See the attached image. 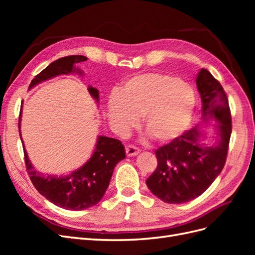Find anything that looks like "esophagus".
Returning a JSON list of instances; mask_svg holds the SVG:
<instances>
[{
	"mask_svg": "<svg viewBox=\"0 0 255 255\" xmlns=\"http://www.w3.org/2000/svg\"><path fill=\"white\" fill-rule=\"evenodd\" d=\"M126 152H127V155L128 156H135V155H137L138 153L140 152V150L138 149L137 146L129 144V145L126 146Z\"/></svg>",
	"mask_w": 255,
	"mask_h": 255,
	"instance_id": "esophagus-1",
	"label": "esophagus"
}]
</instances>
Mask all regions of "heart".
Segmentation results:
<instances>
[{"instance_id":"heart-1","label":"heart","mask_w":255,"mask_h":255,"mask_svg":"<svg viewBox=\"0 0 255 255\" xmlns=\"http://www.w3.org/2000/svg\"><path fill=\"white\" fill-rule=\"evenodd\" d=\"M195 91L187 83L165 73H143L130 78L107 101V116L126 133L143 116V128L158 142L181 136L190 125Z\"/></svg>"}]
</instances>
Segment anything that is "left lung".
<instances>
[{
	"instance_id": "1",
	"label": "left lung",
	"mask_w": 255,
	"mask_h": 255,
	"mask_svg": "<svg viewBox=\"0 0 255 255\" xmlns=\"http://www.w3.org/2000/svg\"><path fill=\"white\" fill-rule=\"evenodd\" d=\"M196 83L201 96L202 118L216 120L217 138L212 145L202 142L200 126H196L155 151L157 167L145 183L152 194L166 203H185L202 195L227 160L232 133L227 94L206 69L200 70Z\"/></svg>"
}]
</instances>
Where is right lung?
Instances as JSON below:
<instances>
[{
  "instance_id": "right-lung-1",
  "label": "right lung",
  "mask_w": 255,
  "mask_h": 255,
  "mask_svg": "<svg viewBox=\"0 0 255 255\" xmlns=\"http://www.w3.org/2000/svg\"><path fill=\"white\" fill-rule=\"evenodd\" d=\"M84 60H86L85 56L71 55L53 61L35 76L28 88L30 89L40 82L60 74L76 73L83 75V71L79 68H75L74 65ZM88 91L98 102L99 90L89 86ZM20 121L21 113L19 117V133ZM22 145L24 151L26 170L35 188L50 202L71 211L86 210L96 205L103 198L109 187L115 166L121 159L126 158L125 146L120 140L106 136H99L92 156L78 170L66 176L44 175L35 170L28 159L24 144L22 143Z\"/></svg>"
}]
</instances>
